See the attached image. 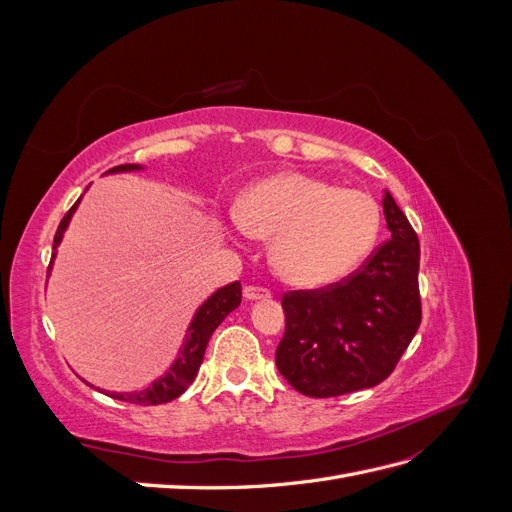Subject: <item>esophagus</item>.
<instances>
[{"instance_id": "esophagus-1", "label": "esophagus", "mask_w": 512, "mask_h": 512, "mask_svg": "<svg viewBox=\"0 0 512 512\" xmlns=\"http://www.w3.org/2000/svg\"><path fill=\"white\" fill-rule=\"evenodd\" d=\"M243 297L247 301H262V299H271V290L262 288V286H245L243 288Z\"/></svg>"}]
</instances>
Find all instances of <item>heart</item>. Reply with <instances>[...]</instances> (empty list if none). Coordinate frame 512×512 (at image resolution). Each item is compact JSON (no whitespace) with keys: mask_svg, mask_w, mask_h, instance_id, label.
Here are the masks:
<instances>
[{"mask_svg":"<svg viewBox=\"0 0 512 512\" xmlns=\"http://www.w3.org/2000/svg\"><path fill=\"white\" fill-rule=\"evenodd\" d=\"M239 228L273 239L271 265L284 282L322 288L359 269L374 250L382 211L363 190L305 175L277 173L252 185L241 198Z\"/></svg>","mask_w":512,"mask_h":512,"instance_id":"obj_1","label":"heart"}]
</instances>
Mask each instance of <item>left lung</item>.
I'll return each mask as SVG.
<instances>
[{
	"instance_id": "8db88e82",
	"label": "left lung",
	"mask_w": 512,
	"mask_h": 512,
	"mask_svg": "<svg viewBox=\"0 0 512 512\" xmlns=\"http://www.w3.org/2000/svg\"><path fill=\"white\" fill-rule=\"evenodd\" d=\"M391 239L346 280L282 297L286 331L275 350L280 374L307 397L371 389L393 374L421 324V247L393 196L382 198Z\"/></svg>"
}]
</instances>
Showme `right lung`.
<instances>
[{
  "label": "right lung",
  "mask_w": 512,
  "mask_h": 512,
  "mask_svg": "<svg viewBox=\"0 0 512 512\" xmlns=\"http://www.w3.org/2000/svg\"><path fill=\"white\" fill-rule=\"evenodd\" d=\"M132 170H143V166L121 164V166L106 170V173H132ZM79 203H81V198L76 200L72 209L64 215V220L59 222V228H57L55 239H53L51 262L57 256V247H59L61 239H64V232L70 224L72 213L76 211V207H79ZM49 271H51V265H49ZM239 303H241V284L239 282H232L220 290H215L211 297L196 309V314L190 322L188 335H185V342L179 348V356L160 380L151 382V386H145V389H141V391L106 393V395H111L113 399H119V401H128V404H136V406H158V404H166V401L177 399L194 382V378L198 374V367H200V363H203L205 348L209 344L211 333L220 327L222 320L232 312V309L239 307Z\"/></svg>",
  "instance_id": "right-lung-1"
}]
</instances>
